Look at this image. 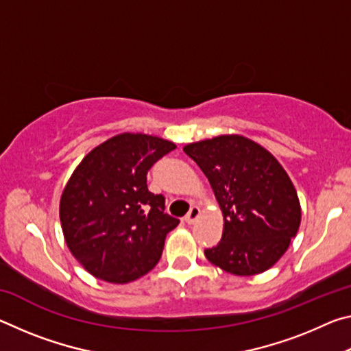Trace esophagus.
Listing matches in <instances>:
<instances>
[{"label": "esophagus", "mask_w": 351, "mask_h": 351, "mask_svg": "<svg viewBox=\"0 0 351 351\" xmlns=\"http://www.w3.org/2000/svg\"><path fill=\"white\" fill-rule=\"evenodd\" d=\"M199 217V207L193 206L190 207V210L186 217H184V221H186L187 224H193L195 221H197V218Z\"/></svg>", "instance_id": "1"}]
</instances>
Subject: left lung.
Instances as JSON below:
<instances>
[{
    "label": "left lung",
    "instance_id": "1",
    "mask_svg": "<svg viewBox=\"0 0 351 351\" xmlns=\"http://www.w3.org/2000/svg\"><path fill=\"white\" fill-rule=\"evenodd\" d=\"M207 176L221 207L224 229L204 251L210 263L235 276L269 269L300 226V203L272 154L243 136H218L184 147Z\"/></svg>",
    "mask_w": 351,
    "mask_h": 351
}]
</instances>
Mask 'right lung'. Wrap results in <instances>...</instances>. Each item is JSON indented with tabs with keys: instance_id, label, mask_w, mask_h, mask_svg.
Wrapping results in <instances>:
<instances>
[{
	"instance_id": "1",
	"label": "right lung",
	"mask_w": 351,
	"mask_h": 351,
	"mask_svg": "<svg viewBox=\"0 0 351 351\" xmlns=\"http://www.w3.org/2000/svg\"><path fill=\"white\" fill-rule=\"evenodd\" d=\"M173 142L123 133L83 158L60 199L69 251L90 274L128 283L161 258L165 235L180 219L165 213V198L147 187L153 164L175 150Z\"/></svg>"
}]
</instances>
